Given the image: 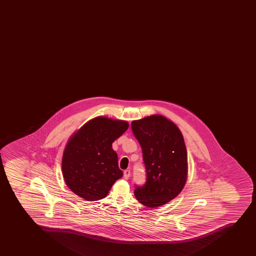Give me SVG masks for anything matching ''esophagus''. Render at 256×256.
Returning a JSON list of instances; mask_svg holds the SVG:
<instances>
[{
    "mask_svg": "<svg viewBox=\"0 0 256 256\" xmlns=\"http://www.w3.org/2000/svg\"><path fill=\"white\" fill-rule=\"evenodd\" d=\"M130 176V170H124V179H128Z\"/></svg>",
    "mask_w": 256,
    "mask_h": 256,
    "instance_id": "obj_1",
    "label": "esophagus"
}]
</instances>
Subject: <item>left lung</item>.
<instances>
[{
	"instance_id": "left-lung-1",
	"label": "left lung",
	"mask_w": 256,
	"mask_h": 256,
	"mask_svg": "<svg viewBox=\"0 0 256 256\" xmlns=\"http://www.w3.org/2000/svg\"><path fill=\"white\" fill-rule=\"evenodd\" d=\"M140 144L146 182L136 186L134 196L150 208L165 204L176 197L186 182L187 152L182 132L162 116L152 115L132 122Z\"/></svg>"
}]
</instances>
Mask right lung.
<instances>
[{"mask_svg":"<svg viewBox=\"0 0 256 256\" xmlns=\"http://www.w3.org/2000/svg\"><path fill=\"white\" fill-rule=\"evenodd\" d=\"M128 127L124 120L98 116L70 138L63 154L62 172L72 192L88 201L106 197L123 176L112 144Z\"/></svg>","mask_w":256,"mask_h":256,"instance_id":"add662e5","label":"right lung"}]
</instances>
